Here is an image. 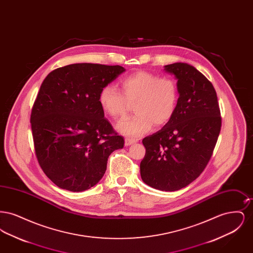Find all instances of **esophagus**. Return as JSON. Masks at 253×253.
I'll use <instances>...</instances> for the list:
<instances>
[{"mask_svg":"<svg viewBox=\"0 0 253 253\" xmlns=\"http://www.w3.org/2000/svg\"><path fill=\"white\" fill-rule=\"evenodd\" d=\"M133 143H135V140H133V139H131V138H126L125 139V146H130V145L133 144Z\"/></svg>","mask_w":253,"mask_h":253,"instance_id":"esophagus-1","label":"esophagus"}]
</instances>
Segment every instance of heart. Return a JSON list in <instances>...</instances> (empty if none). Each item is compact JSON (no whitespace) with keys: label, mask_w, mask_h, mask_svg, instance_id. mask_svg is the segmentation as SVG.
Segmentation results:
<instances>
[{"label":"heart","mask_w":253,"mask_h":253,"mask_svg":"<svg viewBox=\"0 0 253 253\" xmlns=\"http://www.w3.org/2000/svg\"><path fill=\"white\" fill-rule=\"evenodd\" d=\"M121 92L105 85L98 96L100 107L113 119L123 117L133 103L132 117L117 124V130L130 138H138L155 124L160 127L170 121L176 111L179 91L176 82L169 77L140 70L121 81Z\"/></svg>","instance_id":"obj_1"}]
</instances>
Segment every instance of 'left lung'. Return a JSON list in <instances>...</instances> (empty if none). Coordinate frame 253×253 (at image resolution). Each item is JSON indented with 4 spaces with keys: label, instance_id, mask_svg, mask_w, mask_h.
Wrapping results in <instances>:
<instances>
[{
    "label": "left lung",
    "instance_id": "1",
    "mask_svg": "<svg viewBox=\"0 0 253 253\" xmlns=\"http://www.w3.org/2000/svg\"><path fill=\"white\" fill-rule=\"evenodd\" d=\"M177 80L179 98L172 119L142 143V180L152 188L173 192L195 180L212 156L221 130L216 92L211 83L192 65L164 66Z\"/></svg>",
    "mask_w": 253,
    "mask_h": 253
}]
</instances>
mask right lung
<instances>
[{"label":"right lung","instance_id":"right-lung-1","mask_svg":"<svg viewBox=\"0 0 253 253\" xmlns=\"http://www.w3.org/2000/svg\"><path fill=\"white\" fill-rule=\"evenodd\" d=\"M124 71L120 65L74 63L49 73L41 85L30 118L35 153L60 189L94 187L105 173L109 156L123 148L98 96Z\"/></svg>","mask_w":253,"mask_h":253}]
</instances>
